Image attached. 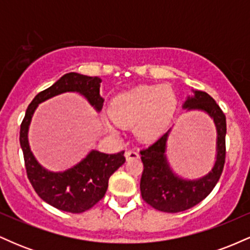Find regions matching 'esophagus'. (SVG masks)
<instances>
[{
    "label": "esophagus",
    "instance_id": "34e87169",
    "mask_svg": "<svg viewBox=\"0 0 250 250\" xmlns=\"http://www.w3.org/2000/svg\"><path fill=\"white\" fill-rule=\"evenodd\" d=\"M125 159H127V161H130V160L139 159L140 155L137 151H135V150H128V151H125Z\"/></svg>",
    "mask_w": 250,
    "mask_h": 250
}]
</instances>
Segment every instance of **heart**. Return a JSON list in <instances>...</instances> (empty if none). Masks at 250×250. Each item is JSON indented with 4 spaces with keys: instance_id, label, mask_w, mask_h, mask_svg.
Instances as JSON below:
<instances>
[{
    "instance_id": "1",
    "label": "heart",
    "mask_w": 250,
    "mask_h": 250,
    "mask_svg": "<svg viewBox=\"0 0 250 250\" xmlns=\"http://www.w3.org/2000/svg\"><path fill=\"white\" fill-rule=\"evenodd\" d=\"M177 108L174 90L168 85H137L119 94L110 103L111 117L103 125L116 134L121 125H134L137 139L150 142L167 131Z\"/></svg>"
}]
</instances>
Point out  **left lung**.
Wrapping results in <instances>:
<instances>
[{"label": "left lung", "mask_w": 250, "mask_h": 250, "mask_svg": "<svg viewBox=\"0 0 250 250\" xmlns=\"http://www.w3.org/2000/svg\"><path fill=\"white\" fill-rule=\"evenodd\" d=\"M182 108L186 111H202L213 120L216 128V154L213 167L197 179H186L174 170L167 156V142L171 128L156 142L141 150L143 173L140 183L142 199L165 213H179L199 205L210 194L223 170L226 159V116L215 100L207 93L194 90Z\"/></svg>", "instance_id": "obj_1"}]
</instances>
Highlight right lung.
I'll return each mask as SVG.
<instances>
[{
    "label": "right lung",
    "instance_id": "add662e5",
    "mask_svg": "<svg viewBox=\"0 0 250 250\" xmlns=\"http://www.w3.org/2000/svg\"><path fill=\"white\" fill-rule=\"evenodd\" d=\"M102 80L100 77L64 74L34 97L28 105L20 130V145L23 151L28 179L41 199L60 210L79 214L88 210L104 196L109 177L125 162V151L105 154L91 149L73 167L62 171L48 170L37 161L29 145V127L40 103L64 93H77L84 97L97 113L103 107L100 95Z\"/></svg>",
    "mask_w": 250,
    "mask_h": 250
}]
</instances>
